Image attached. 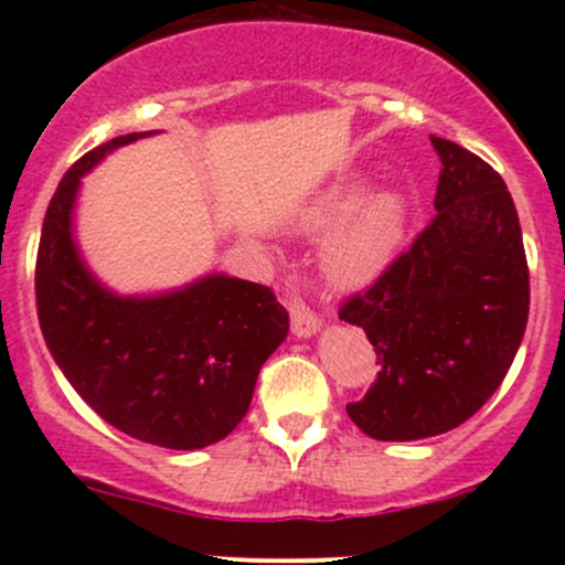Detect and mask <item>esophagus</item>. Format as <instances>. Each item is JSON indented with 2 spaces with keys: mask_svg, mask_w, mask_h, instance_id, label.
<instances>
[{
  "mask_svg": "<svg viewBox=\"0 0 565 565\" xmlns=\"http://www.w3.org/2000/svg\"><path fill=\"white\" fill-rule=\"evenodd\" d=\"M289 317H292V333L298 335V339H311V335L319 333V328H322V319H319L315 311L306 306L303 298H289Z\"/></svg>",
  "mask_w": 565,
  "mask_h": 565,
  "instance_id": "1",
  "label": "esophagus"
}]
</instances>
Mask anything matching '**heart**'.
Here are the masks:
<instances>
[{
	"mask_svg": "<svg viewBox=\"0 0 565 565\" xmlns=\"http://www.w3.org/2000/svg\"><path fill=\"white\" fill-rule=\"evenodd\" d=\"M328 235L319 267L330 287L361 292L377 284L402 254L409 232V199L398 188L372 191L366 177H350L319 193L295 215V230Z\"/></svg>",
	"mask_w": 565,
	"mask_h": 565,
	"instance_id": "obj_1",
	"label": "heart"
}]
</instances>
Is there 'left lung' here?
Masks as SVG:
<instances>
[{
    "instance_id": "1",
    "label": "left lung",
    "mask_w": 565,
    "mask_h": 565,
    "mask_svg": "<svg viewBox=\"0 0 565 565\" xmlns=\"http://www.w3.org/2000/svg\"><path fill=\"white\" fill-rule=\"evenodd\" d=\"M431 147L443 163L437 215L339 311L377 352V380L347 404L374 440H424L465 424L500 388L527 324V259L503 177L454 141L431 136Z\"/></svg>"
}]
</instances>
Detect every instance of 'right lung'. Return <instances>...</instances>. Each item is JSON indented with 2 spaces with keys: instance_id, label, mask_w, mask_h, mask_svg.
I'll return each instance as SVG.
<instances>
[{
  "instance_id": "1",
  "label": "right lung",
  "mask_w": 565,
  "mask_h": 565,
  "mask_svg": "<svg viewBox=\"0 0 565 565\" xmlns=\"http://www.w3.org/2000/svg\"><path fill=\"white\" fill-rule=\"evenodd\" d=\"M145 136L152 130L95 147L56 185L38 248V317L56 366L106 424L196 451L246 418L289 315L270 287L226 273L158 295H117L98 281L73 235L78 185L108 152Z\"/></svg>"
}]
</instances>
